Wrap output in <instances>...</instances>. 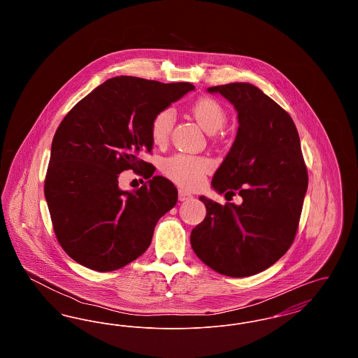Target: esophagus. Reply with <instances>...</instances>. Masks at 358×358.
I'll use <instances>...</instances> for the list:
<instances>
[{
	"label": "esophagus",
	"mask_w": 358,
	"mask_h": 358,
	"mask_svg": "<svg viewBox=\"0 0 358 358\" xmlns=\"http://www.w3.org/2000/svg\"><path fill=\"white\" fill-rule=\"evenodd\" d=\"M193 196L190 194V193H187L185 190H178V200L180 201H187V200H190Z\"/></svg>",
	"instance_id": "obj_1"
}]
</instances>
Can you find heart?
<instances>
[{"mask_svg":"<svg viewBox=\"0 0 358 358\" xmlns=\"http://www.w3.org/2000/svg\"><path fill=\"white\" fill-rule=\"evenodd\" d=\"M190 113L199 124L208 133L220 130L227 122V111L222 103L215 98L203 96L192 103ZM174 126V113L165 108L154 115L150 126L152 139L155 145L168 142ZM212 169V161L206 157H194L187 154H174L162 164L164 174L180 187L193 189L200 187L205 174Z\"/></svg>","mask_w":358,"mask_h":358,"instance_id":"1","label":"heart"}]
</instances>
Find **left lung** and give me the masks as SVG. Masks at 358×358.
Wrapping results in <instances>:
<instances>
[{"label": "left lung", "instance_id": "8db88e82", "mask_svg": "<svg viewBox=\"0 0 358 358\" xmlns=\"http://www.w3.org/2000/svg\"><path fill=\"white\" fill-rule=\"evenodd\" d=\"M238 111L236 139L215 173L219 193H238L225 205L204 196V222L193 228L194 254L216 273L244 278L271 267L289 251L299 225L308 176L301 141L287 111L250 83L208 88Z\"/></svg>", "mask_w": 358, "mask_h": 358}]
</instances>
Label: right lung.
Listing matches in <instances>:
<instances>
[{
    "label": "right lung",
    "instance_id": "right-lung-1",
    "mask_svg": "<svg viewBox=\"0 0 358 358\" xmlns=\"http://www.w3.org/2000/svg\"><path fill=\"white\" fill-rule=\"evenodd\" d=\"M194 90L117 76L76 103L52 141L44 194L62 248L87 268L108 273L150 245L157 222L177 204V189L139 154L152 153L154 115ZM152 177L120 191L122 171Z\"/></svg>",
    "mask_w": 358,
    "mask_h": 358
}]
</instances>
